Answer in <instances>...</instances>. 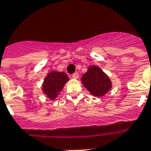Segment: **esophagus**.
<instances>
[{
  "label": "esophagus",
  "instance_id": "esophagus-1",
  "mask_svg": "<svg viewBox=\"0 0 151 151\" xmlns=\"http://www.w3.org/2000/svg\"><path fill=\"white\" fill-rule=\"evenodd\" d=\"M71 77L73 78H74V79H78L79 78V74H78V73H74L73 74H72Z\"/></svg>",
  "mask_w": 151,
  "mask_h": 151
}]
</instances>
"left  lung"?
<instances>
[{
  "label": "left lung",
  "instance_id": "obj_1",
  "mask_svg": "<svg viewBox=\"0 0 151 151\" xmlns=\"http://www.w3.org/2000/svg\"><path fill=\"white\" fill-rule=\"evenodd\" d=\"M81 83L95 97H102L112 87L108 76L97 66L92 65L81 78Z\"/></svg>",
  "mask_w": 151,
  "mask_h": 151
}]
</instances>
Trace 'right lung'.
<instances>
[{"instance_id":"add662e5","label":"right lung","mask_w":151,"mask_h":151,"mask_svg":"<svg viewBox=\"0 0 151 151\" xmlns=\"http://www.w3.org/2000/svg\"><path fill=\"white\" fill-rule=\"evenodd\" d=\"M69 78L64 72L52 70L47 73L42 84V91L49 99H55L62 91Z\"/></svg>"}]
</instances>
